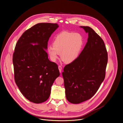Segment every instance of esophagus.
Instances as JSON below:
<instances>
[{
    "label": "esophagus",
    "instance_id": "obj_1",
    "mask_svg": "<svg viewBox=\"0 0 123 123\" xmlns=\"http://www.w3.org/2000/svg\"><path fill=\"white\" fill-rule=\"evenodd\" d=\"M58 69H59V72L60 73H61V71H62V68L61 66H58Z\"/></svg>",
    "mask_w": 123,
    "mask_h": 123
}]
</instances>
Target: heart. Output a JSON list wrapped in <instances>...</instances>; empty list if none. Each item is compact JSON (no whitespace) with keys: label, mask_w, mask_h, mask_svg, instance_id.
Returning <instances> with one entry per match:
<instances>
[{"label":"heart","mask_w":123,"mask_h":123,"mask_svg":"<svg viewBox=\"0 0 123 123\" xmlns=\"http://www.w3.org/2000/svg\"><path fill=\"white\" fill-rule=\"evenodd\" d=\"M83 44V37L80 34L64 31L55 37L53 46H48L47 52L53 61H55L60 54L62 60L68 64L77 58Z\"/></svg>","instance_id":"obj_1"}]
</instances>
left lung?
<instances>
[{"label": "left lung", "instance_id": "1", "mask_svg": "<svg viewBox=\"0 0 123 123\" xmlns=\"http://www.w3.org/2000/svg\"><path fill=\"white\" fill-rule=\"evenodd\" d=\"M88 34L87 42L75 61L65 66L62 76L66 98L78 104L91 98L105 77L108 53L103 39L89 26H81Z\"/></svg>", "mask_w": 123, "mask_h": 123}]
</instances>
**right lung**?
<instances>
[{"label":"right lung","mask_w":123,"mask_h":123,"mask_svg":"<svg viewBox=\"0 0 123 123\" xmlns=\"http://www.w3.org/2000/svg\"><path fill=\"white\" fill-rule=\"evenodd\" d=\"M58 26L57 24H37L22 34L15 47V83L23 96L35 103L48 99L54 81L60 75L57 65L49 60L45 51L50 37Z\"/></svg>","instance_id":"right-lung-1"}]
</instances>
